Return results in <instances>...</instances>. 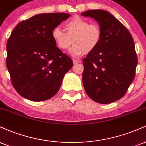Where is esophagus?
I'll return each instance as SVG.
<instances>
[{
  "label": "esophagus",
  "mask_w": 146,
  "mask_h": 146,
  "mask_svg": "<svg viewBox=\"0 0 146 146\" xmlns=\"http://www.w3.org/2000/svg\"><path fill=\"white\" fill-rule=\"evenodd\" d=\"M73 64H78V63L81 62V61H80V60H79L73 59Z\"/></svg>",
  "instance_id": "obj_1"
}]
</instances>
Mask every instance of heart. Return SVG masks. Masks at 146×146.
I'll return each instance as SVG.
<instances>
[{"label":"heart","mask_w":146,"mask_h":146,"mask_svg":"<svg viewBox=\"0 0 146 146\" xmlns=\"http://www.w3.org/2000/svg\"><path fill=\"white\" fill-rule=\"evenodd\" d=\"M65 33L60 27L54 28L52 38L60 49L66 51L74 44L71 55L80 56L93 51L102 40V30L96 24H89L83 18L75 16L65 24Z\"/></svg>","instance_id":"heart-1"}]
</instances>
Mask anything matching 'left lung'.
Wrapping results in <instances>:
<instances>
[{
	"instance_id": "obj_1",
	"label": "left lung",
	"mask_w": 146,
	"mask_h": 146,
	"mask_svg": "<svg viewBox=\"0 0 146 146\" xmlns=\"http://www.w3.org/2000/svg\"><path fill=\"white\" fill-rule=\"evenodd\" d=\"M98 23L102 40L83 59L82 82L93 101L110 104L124 96L135 75L137 58L133 38L127 28L108 11L88 10L81 14Z\"/></svg>"
}]
</instances>
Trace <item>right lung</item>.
Masks as SVG:
<instances>
[{"label":"right lung","instance_id":"right-lung-1","mask_svg":"<svg viewBox=\"0 0 146 146\" xmlns=\"http://www.w3.org/2000/svg\"><path fill=\"white\" fill-rule=\"evenodd\" d=\"M71 15H35L18 23L7 42V68L20 95L33 102L53 98L73 61L57 47L52 31Z\"/></svg>","mask_w":146,"mask_h":146}]
</instances>
